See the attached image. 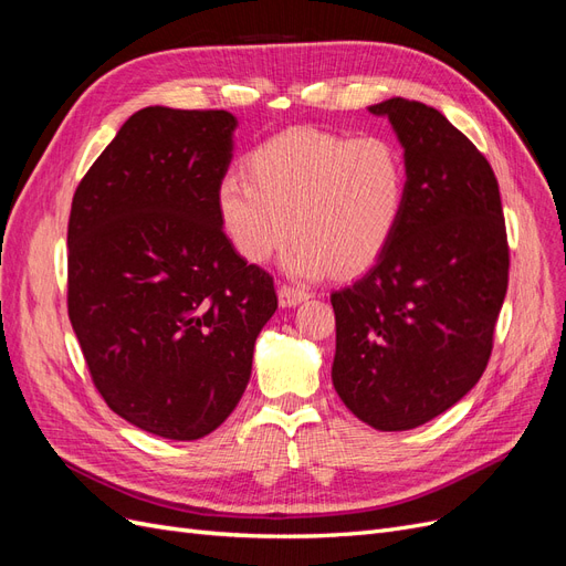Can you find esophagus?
<instances>
[{
  "label": "esophagus",
  "mask_w": 566,
  "mask_h": 566,
  "mask_svg": "<svg viewBox=\"0 0 566 566\" xmlns=\"http://www.w3.org/2000/svg\"><path fill=\"white\" fill-rule=\"evenodd\" d=\"M312 295L306 293V290H300V287H293V285H281L279 287V302L281 306H297L302 302L310 300Z\"/></svg>",
  "instance_id": "34e87169"
}]
</instances>
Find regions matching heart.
Instances as JSON below:
<instances>
[{
  "mask_svg": "<svg viewBox=\"0 0 566 566\" xmlns=\"http://www.w3.org/2000/svg\"><path fill=\"white\" fill-rule=\"evenodd\" d=\"M401 150L385 136L287 129L256 146L245 181L217 188V214L231 248L250 264L297 235L283 266L304 281L361 276L387 252L406 208Z\"/></svg>",
  "mask_w": 566,
  "mask_h": 566,
  "instance_id": "1",
  "label": "heart"
}]
</instances>
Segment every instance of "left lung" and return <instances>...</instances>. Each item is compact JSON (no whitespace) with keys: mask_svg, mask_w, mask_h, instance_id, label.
Instances as JSON below:
<instances>
[{"mask_svg":"<svg viewBox=\"0 0 566 566\" xmlns=\"http://www.w3.org/2000/svg\"><path fill=\"white\" fill-rule=\"evenodd\" d=\"M403 148L397 235L335 290L333 385L380 432L413 430L479 382L507 290V238L489 160L439 111L408 98L368 108Z\"/></svg>","mask_w":566,"mask_h":566,"instance_id":"8db88e82","label":"left lung"}]
</instances>
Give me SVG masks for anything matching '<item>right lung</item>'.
I'll use <instances>...</instances> for the list:
<instances>
[{
    "instance_id": "obj_1",
    "label": "right lung",
    "mask_w": 566,
    "mask_h": 566,
    "mask_svg": "<svg viewBox=\"0 0 566 566\" xmlns=\"http://www.w3.org/2000/svg\"><path fill=\"white\" fill-rule=\"evenodd\" d=\"M229 111L134 113L80 181L67 224V316L101 397L134 427L193 441L241 401L273 279L231 248L217 188Z\"/></svg>"
}]
</instances>
